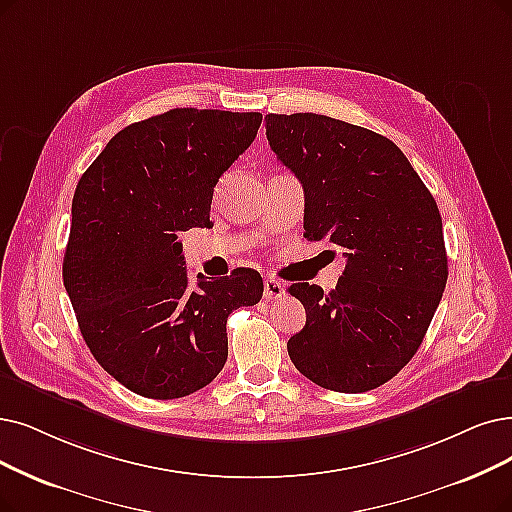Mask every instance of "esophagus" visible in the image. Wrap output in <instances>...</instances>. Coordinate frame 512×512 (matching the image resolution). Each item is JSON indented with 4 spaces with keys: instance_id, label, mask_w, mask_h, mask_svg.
Returning a JSON list of instances; mask_svg holds the SVG:
<instances>
[{
    "instance_id": "obj_1",
    "label": "esophagus",
    "mask_w": 512,
    "mask_h": 512,
    "mask_svg": "<svg viewBox=\"0 0 512 512\" xmlns=\"http://www.w3.org/2000/svg\"><path fill=\"white\" fill-rule=\"evenodd\" d=\"M285 294L283 283L277 279H264V298L267 300H277Z\"/></svg>"
}]
</instances>
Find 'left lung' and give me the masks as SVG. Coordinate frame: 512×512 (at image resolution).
<instances>
[{"mask_svg": "<svg viewBox=\"0 0 512 512\" xmlns=\"http://www.w3.org/2000/svg\"><path fill=\"white\" fill-rule=\"evenodd\" d=\"M277 159L304 187V237L342 250L336 290L294 283L306 311L288 340L296 370L336 393L397 376L433 321L447 283L437 201L393 140L317 115H267Z\"/></svg>", "mask_w": 512, "mask_h": 512, "instance_id": "left-lung-1", "label": "left lung"}]
</instances>
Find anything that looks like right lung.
I'll return each instance as SVG.
<instances>
[{
  "label": "right lung",
  "instance_id": "obj_1",
  "mask_svg": "<svg viewBox=\"0 0 512 512\" xmlns=\"http://www.w3.org/2000/svg\"><path fill=\"white\" fill-rule=\"evenodd\" d=\"M260 113L172 109L117 132L79 178L63 281L79 332L119 384L187 397L227 363V319L262 298L235 269L189 285L178 235L208 227L218 178L252 145Z\"/></svg>",
  "mask_w": 512,
  "mask_h": 512
}]
</instances>
